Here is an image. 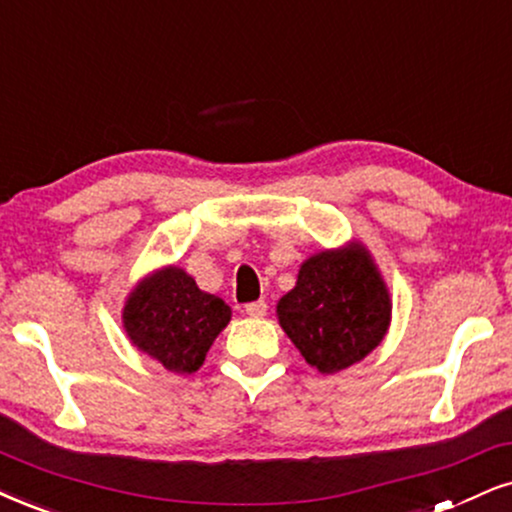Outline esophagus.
<instances>
[{
	"mask_svg": "<svg viewBox=\"0 0 512 512\" xmlns=\"http://www.w3.org/2000/svg\"><path fill=\"white\" fill-rule=\"evenodd\" d=\"M244 311H246V315H251V318H263V315L268 313V304L263 299L251 301V304L244 306Z\"/></svg>",
	"mask_w": 512,
	"mask_h": 512,
	"instance_id": "34e87169",
	"label": "esophagus"
}]
</instances>
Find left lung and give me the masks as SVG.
I'll return each instance as SVG.
<instances>
[{
  "instance_id": "8db88e82",
  "label": "left lung",
  "mask_w": 512,
  "mask_h": 512,
  "mask_svg": "<svg viewBox=\"0 0 512 512\" xmlns=\"http://www.w3.org/2000/svg\"><path fill=\"white\" fill-rule=\"evenodd\" d=\"M389 315L387 287L358 244L308 258L277 304L282 330L320 372L363 361L382 342Z\"/></svg>"
}]
</instances>
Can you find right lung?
<instances>
[{"label":"right lung","instance_id":"1","mask_svg":"<svg viewBox=\"0 0 512 512\" xmlns=\"http://www.w3.org/2000/svg\"><path fill=\"white\" fill-rule=\"evenodd\" d=\"M230 323V306L206 294L185 270L170 266L130 294L123 325L132 344L173 372H194Z\"/></svg>","mask_w":512,"mask_h":512}]
</instances>
